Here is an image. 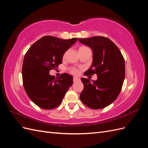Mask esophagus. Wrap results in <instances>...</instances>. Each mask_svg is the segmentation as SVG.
<instances>
[{
    "mask_svg": "<svg viewBox=\"0 0 148 148\" xmlns=\"http://www.w3.org/2000/svg\"><path fill=\"white\" fill-rule=\"evenodd\" d=\"M77 81H79V78H78V77H73V82H77Z\"/></svg>",
    "mask_w": 148,
    "mask_h": 148,
    "instance_id": "34e87169",
    "label": "esophagus"
}]
</instances>
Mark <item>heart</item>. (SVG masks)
<instances>
[{"instance_id":"heart-1","label":"heart","mask_w":148,"mask_h":148,"mask_svg":"<svg viewBox=\"0 0 148 148\" xmlns=\"http://www.w3.org/2000/svg\"><path fill=\"white\" fill-rule=\"evenodd\" d=\"M86 47H85V46H82V47H80L79 48V49H84V48H86ZM71 71H72V73H75V74H76V73H78V71H77V69H73L71 70Z\"/></svg>"}]
</instances>
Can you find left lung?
<instances>
[{
	"label": "left lung",
	"mask_w": 148,
	"mask_h": 148,
	"mask_svg": "<svg viewBox=\"0 0 148 148\" xmlns=\"http://www.w3.org/2000/svg\"><path fill=\"white\" fill-rule=\"evenodd\" d=\"M78 41L93 52L91 66L84 75L97 76L91 83L87 78H81L84 89L80 99L89 108L103 109L117 99L122 89L125 76L124 58L117 46L107 38L95 36Z\"/></svg>",
	"instance_id": "1"
}]
</instances>
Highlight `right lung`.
Returning a JSON list of instances; mask_svg holds the SVG:
<instances>
[{"label":"right lung","instance_id":"obj_1","mask_svg":"<svg viewBox=\"0 0 148 148\" xmlns=\"http://www.w3.org/2000/svg\"><path fill=\"white\" fill-rule=\"evenodd\" d=\"M77 38L62 39L46 36L31 46L24 57L22 78L25 90L36 105L43 109L59 106L73 84V77L67 73L55 78L51 70L62 64L64 53Z\"/></svg>","mask_w":148,"mask_h":148}]
</instances>
